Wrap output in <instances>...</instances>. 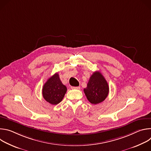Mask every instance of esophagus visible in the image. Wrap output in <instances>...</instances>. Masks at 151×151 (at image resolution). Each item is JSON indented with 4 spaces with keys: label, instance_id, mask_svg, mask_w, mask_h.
<instances>
[{
    "label": "esophagus",
    "instance_id": "1",
    "mask_svg": "<svg viewBox=\"0 0 151 151\" xmlns=\"http://www.w3.org/2000/svg\"><path fill=\"white\" fill-rule=\"evenodd\" d=\"M72 89H75V90H79L80 89V87H71Z\"/></svg>",
    "mask_w": 151,
    "mask_h": 151
}]
</instances>
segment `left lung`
<instances>
[{"label":"left lung","mask_w":151,"mask_h":151,"mask_svg":"<svg viewBox=\"0 0 151 151\" xmlns=\"http://www.w3.org/2000/svg\"><path fill=\"white\" fill-rule=\"evenodd\" d=\"M88 100L92 104H97L103 101L108 96L109 88L104 77L96 71L91 76L87 87L83 89Z\"/></svg>","instance_id":"8db88e82"}]
</instances>
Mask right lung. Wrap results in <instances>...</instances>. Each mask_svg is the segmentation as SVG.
Returning a JSON list of instances; mask_svg holds the SVG:
<instances>
[{
	"label": "right lung",
	"mask_w": 151,
	"mask_h": 151,
	"mask_svg": "<svg viewBox=\"0 0 151 151\" xmlns=\"http://www.w3.org/2000/svg\"><path fill=\"white\" fill-rule=\"evenodd\" d=\"M66 91V87L62 83L58 73H56L43 86L42 96L47 102L55 105L61 101Z\"/></svg>",
	"instance_id": "1"
}]
</instances>
